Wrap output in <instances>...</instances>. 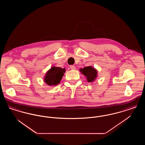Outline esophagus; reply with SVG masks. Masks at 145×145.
Returning a JSON list of instances; mask_svg holds the SVG:
<instances>
[{
	"label": "esophagus",
	"mask_w": 145,
	"mask_h": 145,
	"mask_svg": "<svg viewBox=\"0 0 145 145\" xmlns=\"http://www.w3.org/2000/svg\"><path fill=\"white\" fill-rule=\"evenodd\" d=\"M70 69H76V67L73 65H71L70 66Z\"/></svg>",
	"instance_id": "34e87169"
}]
</instances>
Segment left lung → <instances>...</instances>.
Wrapping results in <instances>:
<instances>
[{
  "instance_id": "left-lung-1",
  "label": "left lung",
  "mask_w": 145,
  "mask_h": 145,
  "mask_svg": "<svg viewBox=\"0 0 145 145\" xmlns=\"http://www.w3.org/2000/svg\"><path fill=\"white\" fill-rule=\"evenodd\" d=\"M80 71L83 73V75L86 76L87 80L89 82H92L96 78L97 74L96 69L91 66L85 67L83 69H80Z\"/></svg>"
}]
</instances>
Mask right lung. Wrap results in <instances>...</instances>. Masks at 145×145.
<instances>
[{
	"label": "right lung",
	"instance_id": "obj_1",
	"mask_svg": "<svg viewBox=\"0 0 145 145\" xmlns=\"http://www.w3.org/2000/svg\"><path fill=\"white\" fill-rule=\"evenodd\" d=\"M65 69L60 67H52L47 72L44 77V82L48 85H56L60 82L64 75Z\"/></svg>",
	"mask_w": 145,
	"mask_h": 145
}]
</instances>
